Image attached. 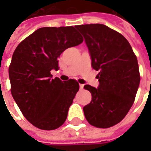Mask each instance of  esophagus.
<instances>
[{"label":"esophagus","instance_id":"1","mask_svg":"<svg viewBox=\"0 0 151 151\" xmlns=\"http://www.w3.org/2000/svg\"><path fill=\"white\" fill-rule=\"evenodd\" d=\"M79 87H80L81 90H82L83 88H84V85H82V84H80V85H79Z\"/></svg>","mask_w":151,"mask_h":151}]
</instances>
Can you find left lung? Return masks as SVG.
Listing matches in <instances>:
<instances>
[{"label": "left lung", "instance_id": "left-lung-1", "mask_svg": "<svg viewBox=\"0 0 151 151\" xmlns=\"http://www.w3.org/2000/svg\"><path fill=\"white\" fill-rule=\"evenodd\" d=\"M85 37L92 68L99 71V87L85 85L92 94L83 108L90 124L106 129L119 123L133 104L140 75L137 58L123 35L103 24L75 26Z\"/></svg>", "mask_w": 151, "mask_h": 151}]
</instances>
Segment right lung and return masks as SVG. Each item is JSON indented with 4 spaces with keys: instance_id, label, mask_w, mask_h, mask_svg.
<instances>
[{
    "instance_id": "1",
    "label": "right lung",
    "mask_w": 151,
    "mask_h": 151,
    "mask_svg": "<svg viewBox=\"0 0 151 151\" xmlns=\"http://www.w3.org/2000/svg\"><path fill=\"white\" fill-rule=\"evenodd\" d=\"M83 42L73 27H42L24 39L13 53L8 73L11 92L28 122L43 130L63 124L79 84L52 79L58 58L66 48Z\"/></svg>"
}]
</instances>
